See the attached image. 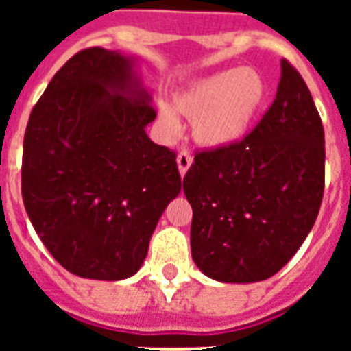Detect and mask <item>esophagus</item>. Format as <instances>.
<instances>
[{"label": "esophagus", "mask_w": 351, "mask_h": 351, "mask_svg": "<svg viewBox=\"0 0 351 351\" xmlns=\"http://www.w3.org/2000/svg\"><path fill=\"white\" fill-rule=\"evenodd\" d=\"M176 164H178V171H180V176H184L187 173V169L191 167L193 164V156L189 154V151H182L176 156Z\"/></svg>", "instance_id": "esophagus-1"}]
</instances>
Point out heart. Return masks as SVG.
<instances>
[{"mask_svg":"<svg viewBox=\"0 0 351 351\" xmlns=\"http://www.w3.org/2000/svg\"><path fill=\"white\" fill-rule=\"evenodd\" d=\"M267 84L251 67L220 71L197 80L175 96V110L158 104V117L167 132L180 129L178 112L193 118L198 142L211 149H224L242 142L255 127L267 100Z\"/></svg>","mask_w":351,"mask_h":351,"instance_id":"1","label":"heart"}]
</instances>
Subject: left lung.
I'll return each mask as SVG.
<instances>
[{
	"label": "left lung",
	"mask_w": 351,
	"mask_h": 351,
	"mask_svg": "<svg viewBox=\"0 0 351 351\" xmlns=\"http://www.w3.org/2000/svg\"><path fill=\"white\" fill-rule=\"evenodd\" d=\"M191 255L219 282L273 277L315 224L324 193V129L304 80L280 62L277 96L237 145L202 151L184 176Z\"/></svg>",
	"instance_id": "1"
}]
</instances>
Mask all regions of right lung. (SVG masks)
I'll return each instance as SVG.
<instances>
[{"label":"right lung","instance_id":"add662e5","mask_svg":"<svg viewBox=\"0 0 351 351\" xmlns=\"http://www.w3.org/2000/svg\"><path fill=\"white\" fill-rule=\"evenodd\" d=\"M138 58L90 47L63 65L30 112L21 195L41 242L67 271L132 277L182 180L149 140L156 118Z\"/></svg>","mask_w":351,"mask_h":351}]
</instances>
